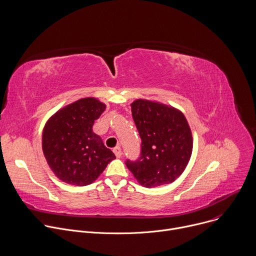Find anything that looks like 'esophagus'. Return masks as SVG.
<instances>
[{"label":"esophagus","instance_id":"esophagus-1","mask_svg":"<svg viewBox=\"0 0 256 256\" xmlns=\"http://www.w3.org/2000/svg\"><path fill=\"white\" fill-rule=\"evenodd\" d=\"M114 154H116V156L118 157V158H120L122 157V149H120V147H116L114 149Z\"/></svg>","mask_w":256,"mask_h":256}]
</instances>
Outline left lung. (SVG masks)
Here are the masks:
<instances>
[{
  "mask_svg": "<svg viewBox=\"0 0 256 256\" xmlns=\"http://www.w3.org/2000/svg\"><path fill=\"white\" fill-rule=\"evenodd\" d=\"M130 107L142 152L138 160H128L126 167L144 188L172 184L192 153V134L184 114L175 107L144 99L134 100Z\"/></svg>",
  "mask_w": 256,
  "mask_h": 256,
  "instance_id": "left-lung-1",
  "label": "left lung"
}]
</instances>
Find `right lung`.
Listing matches in <instances>:
<instances>
[{
    "mask_svg": "<svg viewBox=\"0 0 256 256\" xmlns=\"http://www.w3.org/2000/svg\"><path fill=\"white\" fill-rule=\"evenodd\" d=\"M105 108L98 99L86 97L60 108L46 122L44 155L54 175L66 184L89 186L116 159L92 130Z\"/></svg>",
    "mask_w": 256,
    "mask_h": 256,
    "instance_id": "add662e5",
    "label": "right lung"
}]
</instances>
